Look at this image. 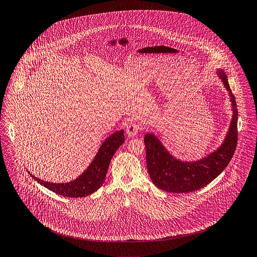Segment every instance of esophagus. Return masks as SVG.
<instances>
[{
    "mask_svg": "<svg viewBox=\"0 0 257 257\" xmlns=\"http://www.w3.org/2000/svg\"><path fill=\"white\" fill-rule=\"evenodd\" d=\"M141 126H140V123L137 122V121H134V120H131L127 124H126V134L130 136V137H135L139 134V132L140 131Z\"/></svg>",
    "mask_w": 257,
    "mask_h": 257,
    "instance_id": "34e87169",
    "label": "esophagus"
}]
</instances>
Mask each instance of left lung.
I'll list each match as a JSON object with an SVG mask.
<instances>
[{
  "instance_id": "obj_1",
  "label": "left lung",
  "mask_w": 257,
  "mask_h": 257,
  "mask_svg": "<svg viewBox=\"0 0 257 257\" xmlns=\"http://www.w3.org/2000/svg\"><path fill=\"white\" fill-rule=\"evenodd\" d=\"M218 75L229 91L233 107V117L226 139L207 157L194 162H183L174 158L154 135L146 134L144 143L147 170L151 181L158 188L174 193L197 190L210 184L232 160L237 143V109L226 73L219 70Z\"/></svg>"
}]
</instances>
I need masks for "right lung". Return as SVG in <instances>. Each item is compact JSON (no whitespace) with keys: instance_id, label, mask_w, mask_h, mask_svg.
<instances>
[{"instance_id":"obj_1","label":"right lung","mask_w":257,"mask_h":257,"mask_svg":"<svg viewBox=\"0 0 257 257\" xmlns=\"http://www.w3.org/2000/svg\"><path fill=\"white\" fill-rule=\"evenodd\" d=\"M124 135L123 131H118L103 142L98 150L92 163L89 167L74 181L67 184H56L45 182L38 178H35L30 174V176L38 182L40 185L52 190L53 192L67 196V197H83L95 192L105 181V177L113 158V155L117 151V148L123 143Z\"/></svg>"}]
</instances>
